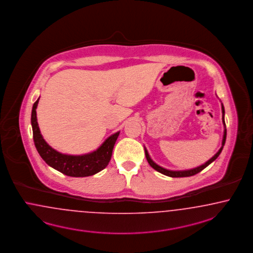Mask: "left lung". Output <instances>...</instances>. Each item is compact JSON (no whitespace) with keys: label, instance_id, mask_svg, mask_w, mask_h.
<instances>
[{"label":"left lung","instance_id":"obj_1","mask_svg":"<svg viewBox=\"0 0 253 253\" xmlns=\"http://www.w3.org/2000/svg\"><path fill=\"white\" fill-rule=\"evenodd\" d=\"M221 110H222V122L223 125H224V132H223V138H222V144H221V148L218 150V152H216L213 156H212L211 159H209L207 162L202 164V166H199L195 169H185V170H170V169H167L165 168H163L161 166L157 165L156 163L154 162L151 158L149 152L147 151L146 147H144L145 149V155H146V158L148 160V162L150 164V166L152 167V169H154L156 171L160 172L166 176H169V177H172V178H181V177H189V176H193L199 172L202 171V169H204L206 167H208L211 163L213 162L218 156L219 154L221 153L223 150V147L225 145V142H226V135H227V130H226V124H225V120H224V116H225V110H224V105L223 103H221Z\"/></svg>","mask_w":253,"mask_h":253}]
</instances>
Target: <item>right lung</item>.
Masks as SVG:
<instances>
[{
  "label": "right lung",
  "mask_w": 253,
  "mask_h": 253,
  "mask_svg": "<svg viewBox=\"0 0 253 253\" xmlns=\"http://www.w3.org/2000/svg\"><path fill=\"white\" fill-rule=\"evenodd\" d=\"M40 98L33 105L31 124L35 146L41 158L46 164L52 169L71 177H87L105 169L111 160L112 152L121 131L113 133L97 150L85 154L71 155L57 152L45 141L39 127L37 107Z\"/></svg>",
  "instance_id": "add662e5"
}]
</instances>
